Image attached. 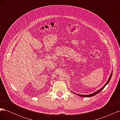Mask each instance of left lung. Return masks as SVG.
<instances>
[{
	"instance_id": "1",
	"label": "left lung",
	"mask_w": 120,
	"mask_h": 120,
	"mask_svg": "<svg viewBox=\"0 0 120 120\" xmlns=\"http://www.w3.org/2000/svg\"><path fill=\"white\" fill-rule=\"evenodd\" d=\"M112 72H111V75H110V77H109V79H108V81L107 82L105 83V85L102 87V88H101V89H100V90H97L96 92H94V93H93V94H89V95H81V94H76V93H74V92H72V93H75V94H76V95H78V96H80V97H93V96H95V95H97V94H98V93H99L101 90H102L103 89H104V88H105V86H106V85L108 84V83H109V82H110V79H111V78H112Z\"/></svg>"
}]
</instances>
